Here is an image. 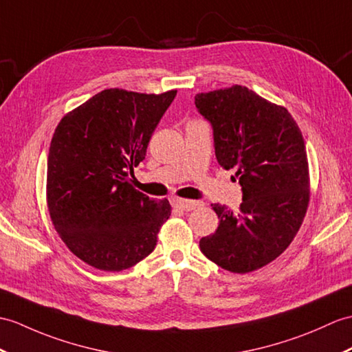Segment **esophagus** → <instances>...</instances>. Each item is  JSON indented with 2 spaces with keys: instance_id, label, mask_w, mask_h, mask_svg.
Masks as SVG:
<instances>
[{
  "instance_id": "1",
  "label": "esophagus",
  "mask_w": 352,
  "mask_h": 352,
  "mask_svg": "<svg viewBox=\"0 0 352 352\" xmlns=\"http://www.w3.org/2000/svg\"><path fill=\"white\" fill-rule=\"evenodd\" d=\"M173 206L182 211H192L195 208H198L201 206L199 201H189V199H179L174 198L173 199Z\"/></svg>"
}]
</instances>
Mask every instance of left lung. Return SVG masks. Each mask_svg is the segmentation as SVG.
<instances>
[{
    "mask_svg": "<svg viewBox=\"0 0 352 352\" xmlns=\"http://www.w3.org/2000/svg\"><path fill=\"white\" fill-rule=\"evenodd\" d=\"M195 104L213 129L219 165L235 170L243 192L236 213L213 204L219 228L202 236L201 252L231 273L253 272L279 256L303 223L309 204L303 136L287 109L246 87L196 94Z\"/></svg>",
    "mask_w": 352,
    "mask_h": 352,
    "instance_id": "8db88e82",
    "label": "left lung"
}]
</instances>
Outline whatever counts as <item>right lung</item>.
<instances>
[{"label": "right lung", "instance_id": "right-lung-1", "mask_svg": "<svg viewBox=\"0 0 352 352\" xmlns=\"http://www.w3.org/2000/svg\"><path fill=\"white\" fill-rule=\"evenodd\" d=\"M175 96L177 89H103L56 126L47 156L49 214L65 246L88 265L121 272L156 248L170 204L133 189L129 175Z\"/></svg>", "mask_w": 352, "mask_h": 352}]
</instances>
